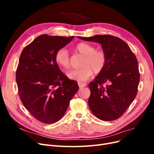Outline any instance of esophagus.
I'll use <instances>...</instances> for the list:
<instances>
[{"mask_svg":"<svg viewBox=\"0 0 154 154\" xmlns=\"http://www.w3.org/2000/svg\"><path fill=\"white\" fill-rule=\"evenodd\" d=\"M78 85H79V87L80 88H82V87H85V86L87 85L86 84L82 83V82H79V83H78Z\"/></svg>","mask_w":154,"mask_h":154,"instance_id":"esophagus-1","label":"esophagus"}]
</instances>
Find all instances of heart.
<instances>
[{
	"instance_id": "1",
	"label": "heart",
	"mask_w": 154,
	"mask_h": 154,
	"mask_svg": "<svg viewBox=\"0 0 154 154\" xmlns=\"http://www.w3.org/2000/svg\"><path fill=\"white\" fill-rule=\"evenodd\" d=\"M75 50L84 56L82 66L80 69H73L67 72V77L77 82H85L93 74L100 72L106 63V55L102 50H96L95 47L88 43L81 42L75 47ZM56 63L61 67L68 69L70 66V57L66 48H61L55 55Z\"/></svg>"
}]
</instances>
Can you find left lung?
I'll return each mask as SVG.
<instances>
[{"instance_id": "1", "label": "left lung", "mask_w": 154, "mask_h": 154, "mask_svg": "<svg viewBox=\"0 0 154 154\" xmlns=\"http://www.w3.org/2000/svg\"><path fill=\"white\" fill-rule=\"evenodd\" d=\"M78 38L100 44L106 55L103 69L88 85L91 90L88 106L100 120L117 119L137 95L140 74L136 57L124 40L116 37L96 35Z\"/></svg>"}]
</instances>
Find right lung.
<instances>
[{"mask_svg":"<svg viewBox=\"0 0 154 154\" xmlns=\"http://www.w3.org/2000/svg\"><path fill=\"white\" fill-rule=\"evenodd\" d=\"M74 37L41 35L24 48L20 56L16 72L20 99L43 123L59 121L79 88L77 82L60 70L55 60L57 51Z\"/></svg>","mask_w":154,"mask_h":154,"instance_id":"add662e5","label":"right lung"}]
</instances>
